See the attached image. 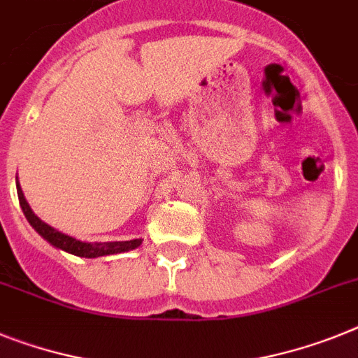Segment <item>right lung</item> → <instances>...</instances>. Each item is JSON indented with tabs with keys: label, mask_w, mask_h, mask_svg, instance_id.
Wrapping results in <instances>:
<instances>
[{
	"label": "right lung",
	"mask_w": 358,
	"mask_h": 358,
	"mask_svg": "<svg viewBox=\"0 0 358 358\" xmlns=\"http://www.w3.org/2000/svg\"><path fill=\"white\" fill-rule=\"evenodd\" d=\"M17 189V198H20V206L23 209V215L29 220V224L34 227V231L41 238H45L50 245H54L59 251L71 253L74 257L82 258H98V257H107V255H116V253H125V251H133V249L142 245V238L127 240V242H82V240L69 236L62 231L54 229L49 224H45L41 218L34 215L31 209L29 202H27L25 194L21 191L20 182H16Z\"/></svg>",
	"instance_id": "right-lung-1"
}]
</instances>
